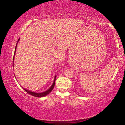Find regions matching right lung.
<instances>
[{
    "mask_svg": "<svg viewBox=\"0 0 125 125\" xmlns=\"http://www.w3.org/2000/svg\"><path fill=\"white\" fill-rule=\"evenodd\" d=\"M20 41V38H19V40L18 41V43L19 42V41ZM18 43H16V45L15 46V52H14V57H13V67H14V56H15V52H16V47H17V44ZM56 75L54 76V81L53 83H52V85L51 86V87L49 89H48L47 90L44 91V92H42V93H35V92H33V91H31L30 90H28L27 89H24L23 88H22L24 90V91H26L27 93H28L30 95H31L33 96H35V97H43L45 96L46 95H48V94H49L50 93L52 90H53V89L54 87V85H55V79H56Z\"/></svg>",
    "mask_w": 125,
    "mask_h": 125,
    "instance_id": "right-lung-1",
    "label": "right lung"
}]
</instances>
